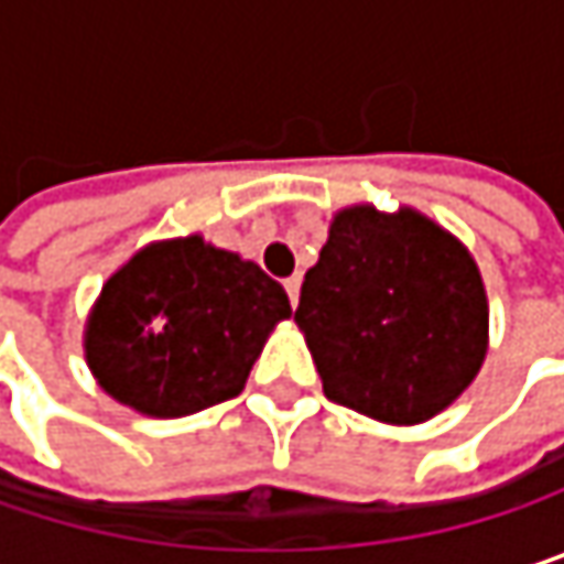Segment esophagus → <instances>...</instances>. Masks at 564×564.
I'll return each mask as SVG.
<instances>
[{"mask_svg":"<svg viewBox=\"0 0 564 564\" xmlns=\"http://www.w3.org/2000/svg\"><path fill=\"white\" fill-rule=\"evenodd\" d=\"M283 290H286V296H290V303L296 306V300H300V274H293V278H286V281H283Z\"/></svg>","mask_w":564,"mask_h":564,"instance_id":"obj_1","label":"esophagus"}]
</instances>
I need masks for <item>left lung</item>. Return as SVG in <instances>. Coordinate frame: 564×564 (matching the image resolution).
<instances>
[{"label":"left lung","mask_w":564,"mask_h":564,"mask_svg":"<svg viewBox=\"0 0 564 564\" xmlns=\"http://www.w3.org/2000/svg\"><path fill=\"white\" fill-rule=\"evenodd\" d=\"M323 392L386 424H417L464 392L487 356V293L467 248L424 215H336L293 313Z\"/></svg>","instance_id":"obj_1"}]
</instances>
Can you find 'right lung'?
I'll use <instances>...</instances> for the list:
<instances>
[{
	"label": "right lung",
	"instance_id": "add662e5",
	"mask_svg": "<svg viewBox=\"0 0 564 564\" xmlns=\"http://www.w3.org/2000/svg\"><path fill=\"white\" fill-rule=\"evenodd\" d=\"M290 300L254 261L198 235L143 248L104 283L87 323L100 389L153 414L182 417L245 389Z\"/></svg>",
	"mask_w": 564,
	"mask_h": 564
}]
</instances>
